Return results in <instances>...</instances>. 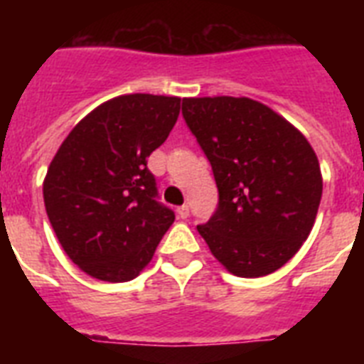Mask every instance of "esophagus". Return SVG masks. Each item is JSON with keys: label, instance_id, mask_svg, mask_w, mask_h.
<instances>
[{"label": "esophagus", "instance_id": "esophagus-1", "mask_svg": "<svg viewBox=\"0 0 364 364\" xmlns=\"http://www.w3.org/2000/svg\"><path fill=\"white\" fill-rule=\"evenodd\" d=\"M177 215L181 217V219H187L188 217V205L187 204H183L177 208Z\"/></svg>", "mask_w": 364, "mask_h": 364}]
</instances>
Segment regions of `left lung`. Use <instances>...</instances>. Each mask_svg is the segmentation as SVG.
Wrapping results in <instances>:
<instances>
[{
  "mask_svg": "<svg viewBox=\"0 0 364 364\" xmlns=\"http://www.w3.org/2000/svg\"><path fill=\"white\" fill-rule=\"evenodd\" d=\"M183 119L208 156L219 202L200 236L228 272L282 268L316 221L323 179L314 149L283 117L249 98H185Z\"/></svg>",
  "mask_w": 364,
  "mask_h": 364,
  "instance_id": "left-lung-1",
  "label": "left lung"
}]
</instances>
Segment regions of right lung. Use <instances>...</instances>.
I'll use <instances>...</instances> for the list:
<instances>
[{
	"label": "right lung",
	"instance_id": "obj_1",
	"mask_svg": "<svg viewBox=\"0 0 364 364\" xmlns=\"http://www.w3.org/2000/svg\"><path fill=\"white\" fill-rule=\"evenodd\" d=\"M181 98L128 94L70 132L48 166L43 198L62 247L102 282H130L153 259L176 213L160 202L149 154L170 136Z\"/></svg>",
	"mask_w": 364,
	"mask_h": 364
}]
</instances>
